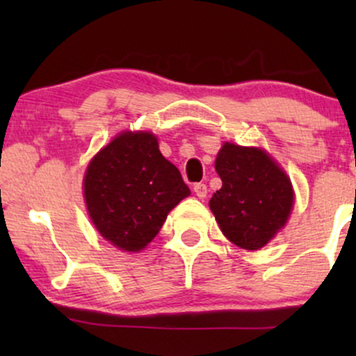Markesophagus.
Listing matches in <instances>:
<instances>
[{
    "mask_svg": "<svg viewBox=\"0 0 356 356\" xmlns=\"http://www.w3.org/2000/svg\"><path fill=\"white\" fill-rule=\"evenodd\" d=\"M194 192H195V195H197V197L204 199L207 195V186H206V184H202V182L194 184Z\"/></svg>",
    "mask_w": 356,
    "mask_h": 356,
    "instance_id": "34e87169",
    "label": "esophagus"
}]
</instances>
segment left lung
<instances>
[{
	"instance_id": "left-lung-1",
	"label": "left lung",
	"mask_w": 356,
	"mask_h": 356,
	"mask_svg": "<svg viewBox=\"0 0 356 356\" xmlns=\"http://www.w3.org/2000/svg\"><path fill=\"white\" fill-rule=\"evenodd\" d=\"M216 170L222 187L209 206L220 231L239 248H263L291 212V181L264 150L234 144L222 145Z\"/></svg>"
}]
</instances>
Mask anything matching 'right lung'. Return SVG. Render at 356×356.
<instances>
[{"label": "right lung", "instance_id": "1", "mask_svg": "<svg viewBox=\"0 0 356 356\" xmlns=\"http://www.w3.org/2000/svg\"><path fill=\"white\" fill-rule=\"evenodd\" d=\"M83 189L100 234L134 252L159 234L169 211L191 194L149 132H124L104 147L90 162Z\"/></svg>", "mask_w": 356, "mask_h": 356}]
</instances>
